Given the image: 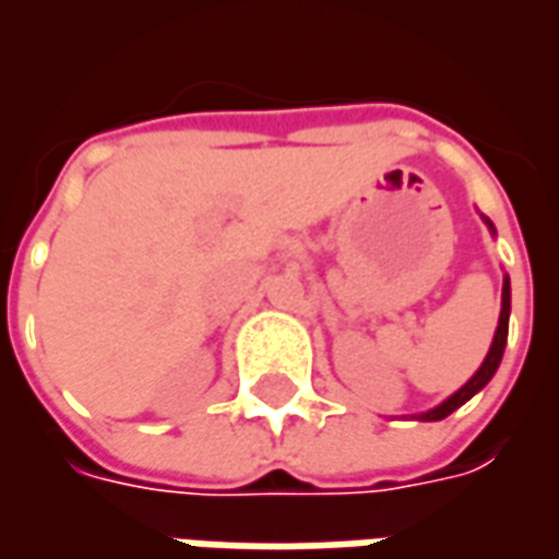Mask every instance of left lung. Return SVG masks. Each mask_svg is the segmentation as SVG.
I'll return each instance as SVG.
<instances>
[{
    "instance_id": "obj_1",
    "label": "left lung",
    "mask_w": 559,
    "mask_h": 559,
    "mask_svg": "<svg viewBox=\"0 0 559 559\" xmlns=\"http://www.w3.org/2000/svg\"><path fill=\"white\" fill-rule=\"evenodd\" d=\"M509 278H506L503 284V308H500V323H497V332H493V341H491V350H488V356H485V362H481V368L476 371V374L469 377L464 386L457 389L452 399H445L440 407H433V411L421 413L419 419L425 421H437V419H445L449 413H455L464 401H469L479 389H485V383L491 380L493 371H497V365H500V359H503V350H506V335H509Z\"/></svg>"
}]
</instances>
